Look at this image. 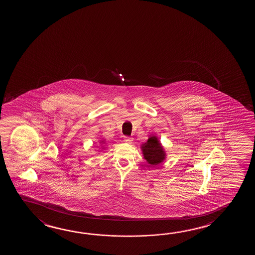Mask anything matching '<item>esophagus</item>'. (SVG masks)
I'll use <instances>...</instances> for the list:
<instances>
[{
	"label": "esophagus",
	"instance_id": "1",
	"mask_svg": "<svg viewBox=\"0 0 255 255\" xmlns=\"http://www.w3.org/2000/svg\"><path fill=\"white\" fill-rule=\"evenodd\" d=\"M124 140H125V142H126V143H132V141H133V138H131V137H128V136H126L125 138H124Z\"/></svg>",
	"mask_w": 255,
	"mask_h": 255
}]
</instances>
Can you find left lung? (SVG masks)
Listing matches in <instances>:
<instances>
[{
    "mask_svg": "<svg viewBox=\"0 0 255 255\" xmlns=\"http://www.w3.org/2000/svg\"><path fill=\"white\" fill-rule=\"evenodd\" d=\"M141 147L144 157L151 165H157L158 163L163 162L165 157L163 147L158 139L154 136L148 138V140Z\"/></svg>",
    "mask_w": 255,
    "mask_h": 255,
    "instance_id": "left-lung-1",
    "label": "left lung"
}]
</instances>
